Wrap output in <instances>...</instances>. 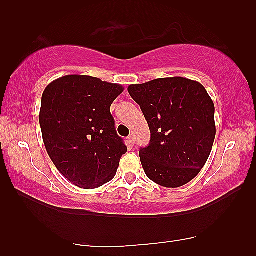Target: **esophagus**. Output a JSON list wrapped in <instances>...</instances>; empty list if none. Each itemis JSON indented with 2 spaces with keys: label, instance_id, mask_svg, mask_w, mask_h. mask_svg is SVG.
Here are the masks:
<instances>
[{
  "label": "esophagus",
  "instance_id": "1",
  "mask_svg": "<svg viewBox=\"0 0 256 256\" xmlns=\"http://www.w3.org/2000/svg\"><path fill=\"white\" fill-rule=\"evenodd\" d=\"M128 140L130 144H131V145H134V144H135V140H134V136H133V135H130V136L128 138Z\"/></svg>",
  "mask_w": 256,
  "mask_h": 256
}]
</instances>
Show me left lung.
<instances>
[{
  "mask_svg": "<svg viewBox=\"0 0 256 256\" xmlns=\"http://www.w3.org/2000/svg\"><path fill=\"white\" fill-rule=\"evenodd\" d=\"M128 90L150 130V145L140 150L146 176L167 188L192 182L208 160L216 138L214 104L204 86L172 77Z\"/></svg>",
  "mask_w": 256,
  "mask_h": 256,
  "instance_id": "8db88e82",
  "label": "left lung"
}]
</instances>
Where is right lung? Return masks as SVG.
I'll return each mask as SVG.
<instances>
[{
  "mask_svg": "<svg viewBox=\"0 0 256 256\" xmlns=\"http://www.w3.org/2000/svg\"><path fill=\"white\" fill-rule=\"evenodd\" d=\"M124 90L91 76L69 74L46 86L40 124L48 155L74 186L94 189L114 178L123 154L110 106Z\"/></svg>",
  "mask_w": 256,
  "mask_h": 256,
  "instance_id": "obj_1",
  "label": "right lung"
}]
</instances>
